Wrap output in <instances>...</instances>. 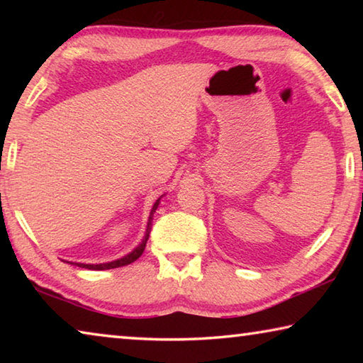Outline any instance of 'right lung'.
<instances>
[{"instance_id":"1","label":"right lung","mask_w":363,"mask_h":363,"mask_svg":"<svg viewBox=\"0 0 363 363\" xmlns=\"http://www.w3.org/2000/svg\"><path fill=\"white\" fill-rule=\"evenodd\" d=\"M162 196H160V199L152 206V211H150V216H149V223H147V229H145V235L143 238V242H140L138 247L131 251V253H128L126 256L120 257V259H115V261H110V262H102V264H83V262H70V264H75V266H78V267H84V269H89V270H107V269H115V267L128 266V264H131V262H134L136 259H139L140 255L144 253L147 240H149V233L152 230L153 214H155V211H157V208L160 205V200H162Z\"/></svg>"}]
</instances>
